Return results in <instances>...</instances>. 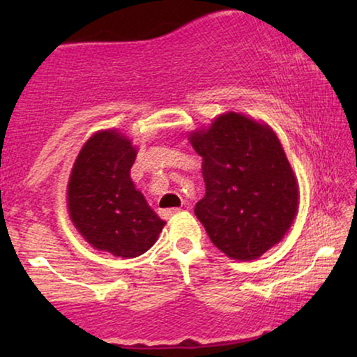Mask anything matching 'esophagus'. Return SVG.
<instances>
[{"label": "esophagus", "mask_w": 357, "mask_h": 357, "mask_svg": "<svg viewBox=\"0 0 357 357\" xmlns=\"http://www.w3.org/2000/svg\"><path fill=\"white\" fill-rule=\"evenodd\" d=\"M180 211H182L180 208H170V209H165V211H162V214L165 218H170V216H174V214H177Z\"/></svg>", "instance_id": "esophagus-1"}]
</instances>
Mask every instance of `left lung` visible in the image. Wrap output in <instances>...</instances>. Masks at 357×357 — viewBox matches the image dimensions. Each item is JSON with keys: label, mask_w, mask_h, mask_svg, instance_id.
I'll use <instances>...</instances> for the list:
<instances>
[{"label": "left lung", "mask_w": 357, "mask_h": 357, "mask_svg": "<svg viewBox=\"0 0 357 357\" xmlns=\"http://www.w3.org/2000/svg\"><path fill=\"white\" fill-rule=\"evenodd\" d=\"M188 141L203 158L206 185L195 214L214 245L248 261L280 243L297 214L299 188L275 131L227 112Z\"/></svg>", "instance_id": "obj_1"}]
</instances>
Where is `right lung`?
Wrapping results in <instances>:
<instances>
[{
    "instance_id": "1",
    "label": "right lung",
    "mask_w": 357,
    "mask_h": 357,
    "mask_svg": "<svg viewBox=\"0 0 357 357\" xmlns=\"http://www.w3.org/2000/svg\"><path fill=\"white\" fill-rule=\"evenodd\" d=\"M136 151L116 130L97 131L77 154L68 182L75 227L97 250L121 258L148 252L165 224L130 177Z\"/></svg>"
}]
</instances>
